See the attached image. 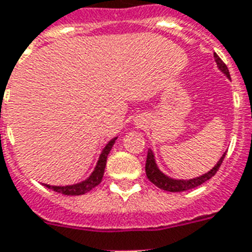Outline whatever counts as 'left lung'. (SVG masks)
I'll use <instances>...</instances> for the list:
<instances>
[{
    "label": "left lung",
    "instance_id": "obj_1",
    "mask_svg": "<svg viewBox=\"0 0 252 252\" xmlns=\"http://www.w3.org/2000/svg\"><path fill=\"white\" fill-rule=\"evenodd\" d=\"M215 61L218 63V67L221 69L222 72L225 73L226 76L230 79V75H229V69L226 67V64L222 62L220 57H219L216 53L214 54ZM225 158V153L222 155L220 160L218 161V164L215 165L214 168L210 171V172L204 173V175L199 176V177H195V179L191 180H175L171 179L168 176H165L164 173H161L159 171L158 165L155 163L154 159V154H153V151L149 150L147 151V158H146V165H145V171H146V176L147 179L150 180L151 183L154 184L155 186H158L159 189L165 190V191H172V193H176V191H185V190H190L194 189V188H197V186L202 185L203 183H206L207 180H210L212 176L216 175V172L220 168V165H221L222 160Z\"/></svg>",
    "mask_w": 252,
    "mask_h": 252
}]
</instances>
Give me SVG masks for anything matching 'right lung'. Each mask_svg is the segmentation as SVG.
Here are the masks:
<instances>
[{
    "instance_id": "obj_1",
    "label": "right lung",
    "mask_w": 252,
    "mask_h": 252,
    "mask_svg": "<svg viewBox=\"0 0 252 252\" xmlns=\"http://www.w3.org/2000/svg\"><path fill=\"white\" fill-rule=\"evenodd\" d=\"M115 138H112L106 147L102 150V154L98 159V163L95 165V168H94L93 173H92L89 177H88L85 181L83 183H79V184H75V185H68V186H50V185H46V188L49 189H53L54 191L57 193H61V194H64V195H83V194L88 193V191H91L93 188H95L97 185H99L102 181V177H103V173H105V168H106V160H107V155L111 150L112 145L115 144Z\"/></svg>"
}]
</instances>
